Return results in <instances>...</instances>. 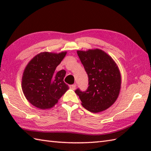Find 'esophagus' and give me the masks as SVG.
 <instances>
[{
	"label": "esophagus",
	"mask_w": 151,
	"mask_h": 151,
	"mask_svg": "<svg viewBox=\"0 0 151 151\" xmlns=\"http://www.w3.org/2000/svg\"><path fill=\"white\" fill-rule=\"evenodd\" d=\"M69 88H70V89H73V90H75V89H76V85H75V84L70 85V86H69Z\"/></svg>",
	"instance_id": "obj_1"
}]
</instances>
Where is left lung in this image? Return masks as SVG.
<instances>
[{
  "label": "left lung",
  "mask_w": 151,
  "mask_h": 151,
  "mask_svg": "<svg viewBox=\"0 0 151 151\" xmlns=\"http://www.w3.org/2000/svg\"><path fill=\"white\" fill-rule=\"evenodd\" d=\"M77 54L88 76V88L75 93L86 110L98 113L113 104L119 94L121 78L117 64L101 49L77 50Z\"/></svg>",
  "instance_id": "8db88e82"
}]
</instances>
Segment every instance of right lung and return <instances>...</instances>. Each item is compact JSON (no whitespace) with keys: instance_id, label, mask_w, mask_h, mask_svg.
I'll return each mask as SVG.
<instances>
[{"instance_id":"obj_1","label":"right lung","mask_w":151,"mask_h":151,"mask_svg":"<svg viewBox=\"0 0 151 151\" xmlns=\"http://www.w3.org/2000/svg\"><path fill=\"white\" fill-rule=\"evenodd\" d=\"M66 54L41 52L28 63L21 86L25 97L34 106L42 110L53 107L69 89L63 82L65 70L55 72Z\"/></svg>"}]
</instances>
